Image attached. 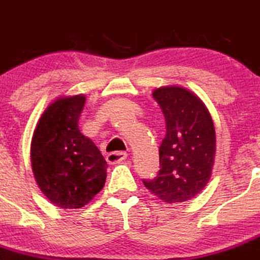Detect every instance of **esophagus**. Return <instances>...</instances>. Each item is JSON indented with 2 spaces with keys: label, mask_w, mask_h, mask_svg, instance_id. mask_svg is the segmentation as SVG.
Instances as JSON below:
<instances>
[{
  "label": "esophagus",
  "mask_w": 260,
  "mask_h": 260,
  "mask_svg": "<svg viewBox=\"0 0 260 260\" xmlns=\"http://www.w3.org/2000/svg\"><path fill=\"white\" fill-rule=\"evenodd\" d=\"M127 157H128L127 152H122V151H115V152L108 153L107 161L109 164H115V162H119V161L125 160Z\"/></svg>",
  "instance_id": "1"
}]
</instances>
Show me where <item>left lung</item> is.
I'll return each mask as SVG.
<instances>
[{
    "instance_id": "8db88e82",
    "label": "left lung",
    "mask_w": 260,
    "mask_h": 260,
    "mask_svg": "<svg viewBox=\"0 0 260 260\" xmlns=\"http://www.w3.org/2000/svg\"><path fill=\"white\" fill-rule=\"evenodd\" d=\"M152 96L165 118L166 135L158 147L157 175L142 181L164 202H185L211 178L216 153L213 122L205 104L183 87H160Z\"/></svg>"
}]
</instances>
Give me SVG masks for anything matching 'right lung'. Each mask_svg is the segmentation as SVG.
I'll return each instance as SVG.
<instances>
[{"instance_id":"1","label":"right lung","mask_w":260,"mask_h":260,"mask_svg":"<svg viewBox=\"0 0 260 260\" xmlns=\"http://www.w3.org/2000/svg\"><path fill=\"white\" fill-rule=\"evenodd\" d=\"M85 100L76 95L52 103L31 140L35 180L53 205L66 210L87 205L107 179L104 156L79 129Z\"/></svg>"}]
</instances>
